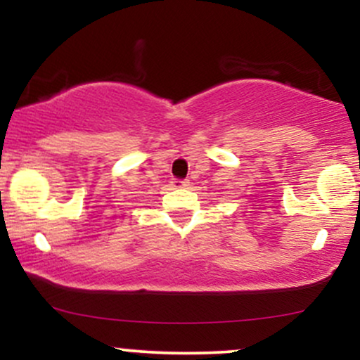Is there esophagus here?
Masks as SVG:
<instances>
[{"instance_id":"obj_1","label":"esophagus","mask_w":360,"mask_h":360,"mask_svg":"<svg viewBox=\"0 0 360 360\" xmlns=\"http://www.w3.org/2000/svg\"><path fill=\"white\" fill-rule=\"evenodd\" d=\"M172 184H174L176 188H188L189 181L188 179H174L172 181Z\"/></svg>"}]
</instances>
